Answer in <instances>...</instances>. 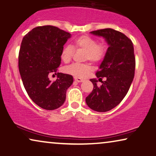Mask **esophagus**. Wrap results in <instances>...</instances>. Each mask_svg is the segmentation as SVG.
I'll return each mask as SVG.
<instances>
[{
  "mask_svg": "<svg viewBox=\"0 0 156 156\" xmlns=\"http://www.w3.org/2000/svg\"><path fill=\"white\" fill-rule=\"evenodd\" d=\"M74 80H75L76 81H77V82H78V83H81L83 81V79L80 78H77V77L74 78Z\"/></svg>",
  "mask_w": 156,
  "mask_h": 156,
  "instance_id": "1",
  "label": "esophagus"
}]
</instances>
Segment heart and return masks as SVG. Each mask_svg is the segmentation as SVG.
I'll return each instance as SVG.
<instances>
[{"label": "heart", "mask_w": 156, "mask_h": 156, "mask_svg": "<svg viewBox=\"0 0 156 156\" xmlns=\"http://www.w3.org/2000/svg\"><path fill=\"white\" fill-rule=\"evenodd\" d=\"M85 50L84 59L91 61L94 63L101 62L105 57L106 45L104 43H98L96 39L91 36L83 35L76 38L73 42V45H66L62 48L60 57L65 63L71 61L73 55L74 50ZM92 70V67L88 64L74 63L65 67L66 73L71 74L77 78H84L87 76Z\"/></svg>", "instance_id": "1"}]
</instances>
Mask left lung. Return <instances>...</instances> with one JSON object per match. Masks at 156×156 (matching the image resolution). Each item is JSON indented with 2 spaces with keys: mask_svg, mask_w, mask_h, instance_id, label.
Wrapping results in <instances>:
<instances>
[{
  "mask_svg": "<svg viewBox=\"0 0 156 156\" xmlns=\"http://www.w3.org/2000/svg\"><path fill=\"white\" fill-rule=\"evenodd\" d=\"M105 38L109 47L99 66L96 76L102 81L97 86V79H90L94 85L92 92L86 97L87 105L95 111L106 112L118 106L124 99L134 76L135 57L132 41L120 31L104 29L90 32Z\"/></svg>",
  "mask_w": 156,
  "mask_h": 156,
  "instance_id": "1",
  "label": "left lung"
}]
</instances>
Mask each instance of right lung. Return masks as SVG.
<instances>
[{"mask_svg": "<svg viewBox=\"0 0 156 156\" xmlns=\"http://www.w3.org/2000/svg\"><path fill=\"white\" fill-rule=\"evenodd\" d=\"M69 38L68 32L48 25L34 28L21 43L19 71L23 85L32 101L45 110L59 108L73 83L72 76L57 73L62 50ZM53 73L57 74L58 78L51 82L49 76Z\"/></svg>", "mask_w": 156, "mask_h": 156, "instance_id": "right-lung-1", "label": "right lung"}]
</instances>
